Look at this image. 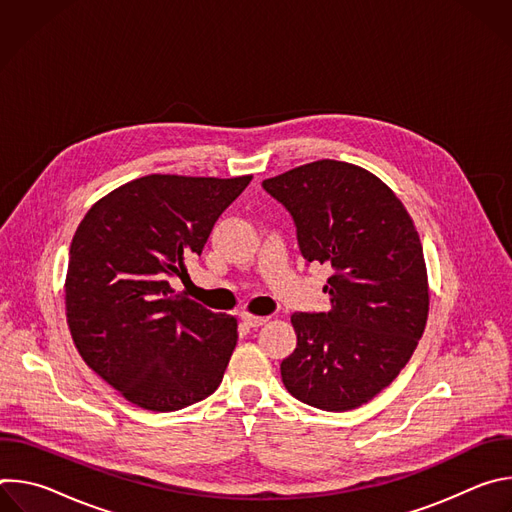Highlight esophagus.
Returning <instances> with one entry per match:
<instances>
[{"label": "esophagus", "instance_id": "esophagus-1", "mask_svg": "<svg viewBox=\"0 0 512 512\" xmlns=\"http://www.w3.org/2000/svg\"><path fill=\"white\" fill-rule=\"evenodd\" d=\"M241 320H243L247 326H251V328H259V326H263L269 318H265V316H253V314H241Z\"/></svg>", "mask_w": 512, "mask_h": 512}]
</instances>
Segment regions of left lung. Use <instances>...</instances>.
Wrapping results in <instances>:
<instances>
[{
  "label": "left lung",
  "mask_w": 512,
  "mask_h": 512,
  "mask_svg": "<svg viewBox=\"0 0 512 512\" xmlns=\"http://www.w3.org/2000/svg\"><path fill=\"white\" fill-rule=\"evenodd\" d=\"M296 223L308 263L332 267V310L296 312L298 346L281 362L285 389L312 407L369 403L409 362L427 322L423 247L395 192L369 170L318 160L263 180Z\"/></svg>",
  "instance_id": "1"
}]
</instances>
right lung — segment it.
I'll return each instance as SVG.
<instances>
[{
  "instance_id": "add662e5",
  "label": "right lung",
  "mask_w": 512,
  "mask_h": 512,
  "mask_svg": "<svg viewBox=\"0 0 512 512\" xmlns=\"http://www.w3.org/2000/svg\"><path fill=\"white\" fill-rule=\"evenodd\" d=\"M253 176L150 174L95 202L70 243L66 322L89 367L129 403L178 411L221 385L237 318L214 314L170 277Z\"/></svg>"
}]
</instances>
